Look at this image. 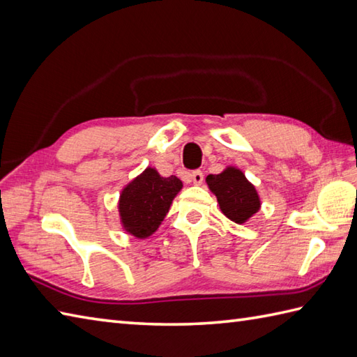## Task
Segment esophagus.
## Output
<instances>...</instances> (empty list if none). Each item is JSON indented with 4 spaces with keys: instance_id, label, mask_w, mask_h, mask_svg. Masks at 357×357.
Here are the masks:
<instances>
[{
    "instance_id": "obj_1",
    "label": "esophagus",
    "mask_w": 357,
    "mask_h": 357,
    "mask_svg": "<svg viewBox=\"0 0 357 357\" xmlns=\"http://www.w3.org/2000/svg\"><path fill=\"white\" fill-rule=\"evenodd\" d=\"M192 179H193V184L201 185L202 182H204V173L201 170H195L192 173Z\"/></svg>"
}]
</instances>
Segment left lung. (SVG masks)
Listing matches in <instances>:
<instances>
[{
	"mask_svg": "<svg viewBox=\"0 0 357 357\" xmlns=\"http://www.w3.org/2000/svg\"><path fill=\"white\" fill-rule=\"evenodd\" d=\"M206 184L218 196L223 214L236 223H243L260 208V199L254 185L234 167H228L219 175H208Z\"/></svg>",
	"mask_w": 357,
	"mask_h": 357,
	"instance_id": "obj_1",
	"label": "left lung"
}]
</instances>
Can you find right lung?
<instances>
[{
  "mask_svg": "<svg viewBox=\"0 0 357 357\" xmlns=\"http://www.w3.org/2000/svg\"><path fill=\"white\" fill-rule=\"evenodd\" d=\"M181 188L182 182L176 176L162 178L155 169H146L120 196L124 228L139 238L151 236L169 213L173 197Z\"/></svg>",
  "mask_w": 357,
  "mask_h": 357,
  "instance_id": "obj_1",
  "label": "right lung"
}]
</instances>
